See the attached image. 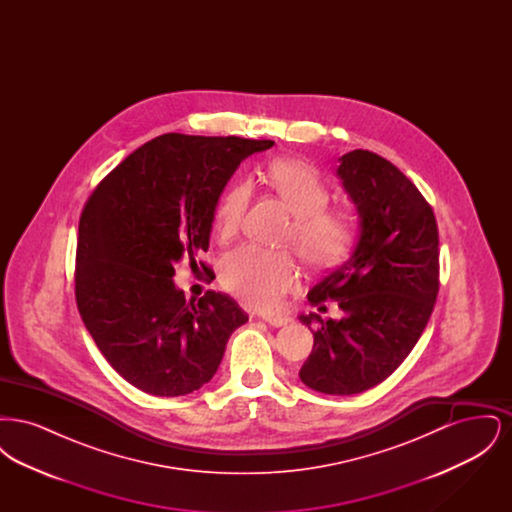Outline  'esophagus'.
Returning a JSON list of instances; mask_svg holds the SVG:
<instances>
[{"label": "esophagus", "mask_w": 512, "mask_h": 512, "mask_svg": "<svg viewBox=\"0 0 512 512\" xmlns=\"http://www.w3.org/2000/svg\"><path fill=\"white\" fill-rule=\"evenodd\" d=\"M265 322H268L270 326H284V324H288L290 322V318L282 317V315H274V317H263Z\"/></svg>", "instance_id": "34e87169"}]
</instances>
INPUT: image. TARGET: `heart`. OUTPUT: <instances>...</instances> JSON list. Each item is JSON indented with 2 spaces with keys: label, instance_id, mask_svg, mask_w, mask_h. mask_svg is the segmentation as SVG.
I'll use <instances>...</instances> for the list:
<instances>
[{
  "label": "heart",
  "instance_id": "heart-1",
  "mask_svg": "<svg viewBox=\"0 0 512 512\" xmlns=\"http://www.w3.org/2000/svg\"><path fill=\"white\" fill-rule=\"evenodd\" d=\"M263 180L292 213L286 244H293L305 263L315 268L343 263L357 244V220L340 205H328L330 190L315 167L299 159H274L263 171ZM251 197L249 180H236L219 199L215 232L222 242L232 240L244 220ZM299 278L292 253L259 245H242L228 253L220 265V284L242 303L270 311Z\"/></svg>",
  "mask_w": 512,
  "mask_h": 512
}]
</instances>
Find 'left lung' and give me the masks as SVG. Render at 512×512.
I'll return each instance as SVG.
<instances>
[{"label": "left lung", "mask_w": 512, "mask_h": 512, "mask_svg": "<svg viewBox=\"0 0 512 512\" xmlns=\"http://www.w3.org/2000/svg\"><path fill=\"white\" fill-rule=\"evenodd\" d=\"M338 174L361 238L307 295L313 305L338 301L343 317H299L315 338L299 378L320 393L353 395L384 382L422 336L438 297L439 236L432 205L388 159L355 149L341 155Z\"/></svg>", "instance_id": "8db88e82"}]
</instances>
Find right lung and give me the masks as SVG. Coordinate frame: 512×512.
I'll use <instances>...</instances> for the list:
<instances>
[{
  "mask_svg": "<svg viewBox=\"0 0 512 512\" xmlns=\"http://www.w3.org/2000/svg\"><path fill=\"white\" fill-rule=\"evenodd\" d=\"M272 140L163 134L109 172L88 197L76 245L74 295L99 351L126 382L159 397L199 390L226 341L247 322L226 293L186 301L174 265L199 255L220 194L251 153Z\"/></svg>",
  "mask_w": 512,
  "mask_h": 512,
  "instance_id": "obj_1",
  "label": "right lung"
}]
</instances>
